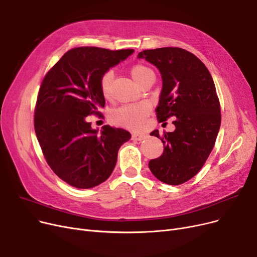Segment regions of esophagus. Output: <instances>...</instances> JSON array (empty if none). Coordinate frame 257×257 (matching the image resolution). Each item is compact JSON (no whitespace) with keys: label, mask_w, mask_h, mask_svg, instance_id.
<instances>
[{"label":"esophagus","mask_w":257,"mask_h":257,"mask_svg":"<svg viewBox=\"0 0 257 257\" xmlns=\"http://www.w3.org/2000/svg\"><path fill=\"white\" fill-rule=\"evenodd\" d=\"M147 138V136L145 133H133L132 134V140H134V141H143V140H145Z\"/></svg>","instance_id":"1"}]
</instances>
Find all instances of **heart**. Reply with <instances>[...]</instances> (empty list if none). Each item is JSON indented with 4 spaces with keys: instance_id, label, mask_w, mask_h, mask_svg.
<instances>
[{
    "instance_id": "obj_1",
    "label": "heart",
    "mask_w": 257,
    "mask_h": 257,
    "mask_svg": "<svg viewBox=\"0 0 257 257\" xmlns=\"http://www.w3.org/2000/svg\"><path fill=\"white\" fill-rule=\"evenodd\" d=\"M130 73L133 79L136 80L139 84H141L148 76L153 74L150 67H148L143 63H137L132 65L130 69ZM112 78L113 73L111 70L104 72L100 77L99 85L101 92L105 98H108L110 96ZM149 112L150 107L146 103L131 104L121 106L117 108V109H115L111 113V119L116 125L123 126L128 129L137 130L142 128L146 124L147 116L149 115Z\"/></svg>"
}]
</instances>
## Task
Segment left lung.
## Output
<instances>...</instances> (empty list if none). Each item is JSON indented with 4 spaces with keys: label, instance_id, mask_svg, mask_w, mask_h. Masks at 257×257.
I'll return each instance as SVG.
<instances>
[{
    "label": "left lung",
    "instance_id": "obj_1",
    "mask_svg": "<svg viewBox=\"0 0 257 257\" xmlns=\"http://www.w3.org/2000/svg\"><path fill=\"white\" fill-rule=\"evenodd\" d=\"M140 58L154 64L163 78L156 116L158 121L173 117V132L155 136L164 143L160 157L150 160L154 176L171 185L193 178L204 166L217 140L221 106L212 77L205 64L181 48L145 50Z\"/></svg>",
    "mask_w": 257,
    "mask_h": 257
}]
</instances>
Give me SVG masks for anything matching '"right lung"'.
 Returning a JSON list of instances; mask_svg holds the SVG:
<instances>
[{
    "label": "right lung",
    "mask_w": 257,
    "mask_h": 257,
    "mask_svg": "<svg viewBox=\"0 0 257 257\" xmlns=\"http://www.w3.org/2000/svg\"><path fill=\"white\" fill-rule=\"evenodd\" d=\"M132 49L79 47L67 51L40 84L34 129L47 164L77 188H90L110 176L119 147L131 139L120 128L103 126L98 134L88 115L105 106L99 80L110 66L126 59Z\"/></svg>",
    "instance_id": "obj_1"
}]
</instances>
